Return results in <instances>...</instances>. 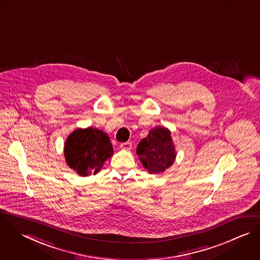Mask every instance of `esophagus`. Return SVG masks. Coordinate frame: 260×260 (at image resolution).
Here are the masks:
<instances>
[{
    "label": "esophagus",
    "mask_w": 260,
    "mask_h": 260,
    "mask_svg": "<svg viewBox=\"0 0 260 260\" xmlns=\"http://www.w3.org/2000/svg\"><path fill=\"white\" fill-rule=\"evenodd\" d=\"M120 148L124 149V150H130L132 148V144L131 142H124L120 144Z\"/></svg>",
    "instance_id": "obj_1"
}]
</instances>
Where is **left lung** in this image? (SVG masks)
<instances>
[{"instance_id": "left-lung-1", "label": "left lung", "mask_w": 260, "mask_h": 260, "mask_svg": "<svg viewBox=\"0 0 260 260\" xmlns=\"http://www.w3.org/2000/svg\"><path fill=\"white\" fill-rule=\"evenodd\" d=\"M136 153L150 174H159L170 168L176 158V148L171 131L165 127L151 129L137 146Z\"/></svg>"}]
</instances>
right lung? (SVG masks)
I'll return each instance as SVG.
<instances>
[{"label":"right lung","instance_id":"obj_1","mask_svg":"<svg viewBox=\"0 0 260 260\" xmlns=\"http://www.w3.org/2000/svg\"><path fill=\"white\" fill-rule=\"evenodd\" d=\"M113 152L107 133L92 127L74 130L64 145L67 165L81 177L98 174Z\"/></svg>","mask_w":260,"mask_h":260}]
</instances>
